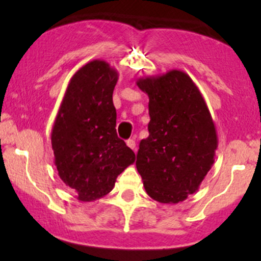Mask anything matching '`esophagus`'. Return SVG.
I'll list each match as a JSON object with an SVG mask.
<instances>
[{
  "label": "esophagus",
  "instance_id": "esophagus-1",
  "mask_svg": "<svg viewBox=\"0 0 261 261\" xmlns=\"http://www.w3.org/2000/svg\"><path fill=\"white\" fill-rule=\"evenodd\" d=\"M126 145H127L128 147H130L131 149H134V151H135V148H136V142H135V140H133V139H128V140L126 141Z\"/></svg>",
  "mask_w": 261,
  "mask_h": 261
}]
</instances>
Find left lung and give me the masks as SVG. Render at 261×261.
Instances as JSON below:
<instances>
[{
  "label": "left lung",
  "mask_w": 261,
  "mask_h": 261,
  "mask_svg": "<svg viewBox=\"0 0 261 261\" xmlns=\"http://www.w3.org/2000/svg\"><path fill=\"white\" fill-rule=\"evenodd\" d=\"M148 95V137L140 142L136 168L146 193L162 203L197 191L215 162L214 120L193 80L180 70L137 80Z\"/></svg>",
  "instance_id": "left-lung-1"
}]
</instances>
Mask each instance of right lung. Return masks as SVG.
Masks as SVG:
<instances>
[{
  "label": "right lung",
  "mask_w": 261,
  "mask_h": 261,
  "mask_svg": "<svg viewBox=\"0 0 261 261\" xmlns=\"http://www.w3.org/2000/svg\"><path fill=\"white\" fill-rule=\"evenodd\" d=\"M119 73L93 60L70 80L51 130L59 176L80 201L91 202L113 190L135 153L116 135L113 92Z\"/></svg>",
  "instance_id": "1"
}]
</instances>
